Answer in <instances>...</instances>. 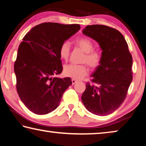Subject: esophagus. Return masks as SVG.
I'll return each instance as SVG.
<instances>
[{
    "instance_id": "esophagus-1",
    "label": "esophagus",
    "mask_w": 146,
    "mask_h": 146,
    "mask_svg": "<svg viewBox=\"0 0 146 146\" xmlns=\"http://www.w3.org/2000/svg\"><path fill=\"white\" fill-rule=\"evenodd\" d=\"M71 82H72V84H75V83H76L78 82V80H75V79H72V80H71Z\"/></svg>"
}]
</instances>
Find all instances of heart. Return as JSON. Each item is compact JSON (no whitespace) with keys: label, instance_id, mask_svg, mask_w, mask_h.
Returning <instances> with one entry per match:
<instances>
[{"label":"heart","instance_id":"heart-1","mask_svg":"<svg viewBox=\"0 0 146 146\" xmlns=\"http://www.w3.org/2000/svg\"><path fill=\"white\" fill-rule=\"evenodd\" d=\"M75 44L85 53L82 62L88 64L91 68L95 69L99 66L102 61V55L100 51L93 49L94 44L88 37L76 38ZM70 54V43L64 41L59 48V55L64 60H68ZM64 73L66 76L73 79H80L88 73V66L82 64H68L64 66Z\"/></svg>","mask_w":146,"mask_h":146}]
</instances>
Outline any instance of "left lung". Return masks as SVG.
Listing matches in <instances>:
<instances>
[{
	"label": "left lung",
	"instance_id": "obj_1",
	"mask_svg": "<svg viewBox=\"0 0 146 146\" xmlns=\"http://www.w3.org/2000/svg\"><path fill=\"white\" fill-rule=\"evenodd\" d=\"M83 33L98 42L102 61L87 82L82 101L93 114L110 115L122 105L133 79V58L122 34L104 25L87 26ZM96 83V85L94 84Z\"/></svg>",
	"mask_w": 146,
	"mask_h": 146
}]
</instances>
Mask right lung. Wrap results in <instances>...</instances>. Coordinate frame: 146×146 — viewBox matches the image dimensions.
Returning a JSON list of instances; mask_svg holds the SVG:
<instances>
[{
    "mask_svg": "<svg viewBox=\"0 0 146 146\" xmlns=\"http://www.w3.org/2000/svg\"><path fill=\"white\" fill-rule=\"evenodd\" d=\"M80 29L79 24L44 23L33 27L19 45L14 64L16 88L26 107L45 115L58 107L72 82L70 77L53 78L63 68L59 55L61 44Z\"/></svg>",
    "mask_w": 146,
    "mask_h": 146,
    "instance_id": "right-lung-1",
    "label": "right lung"
}]
</instances>
